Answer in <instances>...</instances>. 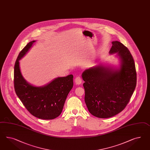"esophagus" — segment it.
Segmentation results:
<instances>
[{"mask_svg":"<svg viewBox=\"0 0 150 150\" xmlns=\"http://www.w3.org/2000/svg\"><path fill=\"white\" fill-rule=\"evenodd\" d=\"M75 81V83L78 85H80L82 83V79H81V77H79V76L76 77Z\"/></svg>","mask_w":150,"mask_h":150,"instance_id":"obj_1","label":"esophagus"}]
</instances>
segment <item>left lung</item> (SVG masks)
I'll list each match as a JSON object with an SVG mask.
<instances>
[{
    "label": "left lung",
    "instance_id": "8db88e82",
    "mask_svg": "<svg viewBox=\"0 0 150 150\" xmlns=\"http://www.w3.org/2000/svg\"><path fill=\"white\" fill-rule=\"evenodd\" d=\"M112 44L109 54L116 53L118 64L100 63L82 74L86 106L92 115L101 118L121 112L137 85L135 66L129 51L118 41Z\"/></svg>",
    "mask_w": 150,
    "mask_h": 150
}]
</instances>
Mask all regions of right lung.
Masks as SVG:
<instances>
[{
	"label": "right lung",
	"mask_w": 150,
	"mask_h": 150,
	"mask_svg": "<svg viewBox=\"0 0 150 150\" xmlns=\"http://www.w3.org/2000/svg\"><path fill=\"white\" fill-rule=\"evenodd\" d=\"M36 40L29 42L18 54L14 67V87L17 96L34 116L52 120L62 113L65 101L73 87V75L54 79L48 83L35 86L24 79L20 60L28 52Z\"/></svg>",
	"instance_id": "1"
}]
</instances>
